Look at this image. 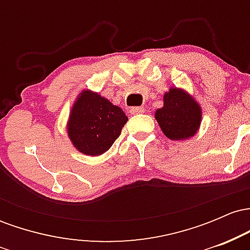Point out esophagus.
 I'll use <instances>...</instances> for the list:
<instances>
[{
	"mask_svg": "<svg viewBox=\"0 0 250 250\" xmlns=\"http://www.w3.org/2000/svg\"><path fill=\"white\" fill-rule=\"evenodd\" d=\"M145 108L143 107H133L130 109L131 114H143L145 113Z\"/></svg>",
	"mask_w": 250,
	"mask_h": 250,
	"instance_id": "1",
	"label": "esophagus"
}]
</instances>
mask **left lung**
Wrapping results in <instances>:
<instances>
[{
  "instance_id": "8db88e82",
  "label": "left lung",
  "mask_w": 250,
  "mask_h": 250,
  "mask_svg": "<svg viewBox=\"0 0 250 250\" xmlns=\"http://www.w3.org/2000/svg\"><path fill=\"white\" fill-rule=\"evenodd\" d=\"M201 108L182 89L170 88L163 96V107L155 111V119L163 134L174 141L190 139L199 130Z\"/></svg>"
}]
</instances>
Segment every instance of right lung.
<instances>
[{"label":"right lung","mask_w":250,"mask_h":250,"mask_svg":"<svg viewBox=\"0 0 250 250\" xmlns=\"http://www.w3.org/2000/svg\"><path fill=\"white\" fill-rule=\"evenodd\" d=\"M127 121L121 108L97 93L83 90L71 108L68 136L82 154L97 156L113 146Z\"/></svg>","instance_id":"1"}]
</instances>
